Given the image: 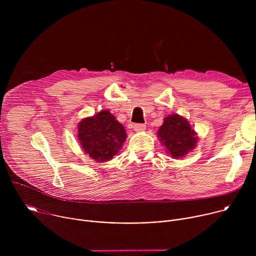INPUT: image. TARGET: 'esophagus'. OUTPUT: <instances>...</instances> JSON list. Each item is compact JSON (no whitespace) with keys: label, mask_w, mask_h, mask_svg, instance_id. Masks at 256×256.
<instances>
[{"label":"esophagus","mask_w":256,"mask_h":256,"mask_svg":"<svg viewBox=\"0 0 256 256\" xmlns=\"http://www.w3.org/2000/svg\"><path fill=\"white\" fill-rule=\"evenodd\" d=\"M132 128H134V130L136 132H142V130H146V124H134Z\"/></svg>","instance_id":"1"}]
</instances>
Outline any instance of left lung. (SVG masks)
Listing matches in <instances>:
<instances>
[{
    "label": "left lung",
    "mask_w": 256,
    "mask_h": 256,
    "mask_svg": "<svg viewBox=\"0 0 256 256\" xmlns=\"http://www.w3.org/2000/svg\"><path fill=\"white\" fill-rule=\"evenodd\" d=\"M158 138L165 146L167 153L174 159L184 157L194 150L198 140L188 120L178 114L164 118L163 124L158 130Z\"/></svg>",
    "instance_id": "8db88e82"
}]
</instances>
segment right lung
<instances>
[{
  "instance_id": "add662e5",
  "label": "right lung",
  "mask_w": 256,
  "mask_h": 256,
  "mask_svg": "<svg viewBox=\"0 0 256 256\" xmlns=\"http://www.w3.org/2000/svg\"><path fill=\"white\" fill-rule=\"evenodd\" d=\"M78 132L82 149L97 162L112 160L126 138L124 126L108 110L81 120Z\"/></svg>"
}]
</instances>
